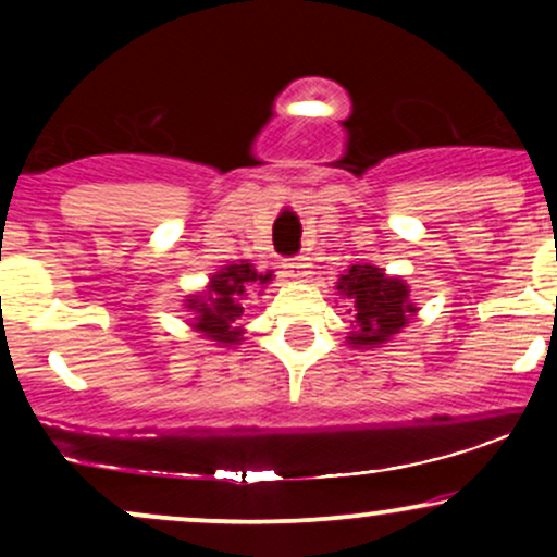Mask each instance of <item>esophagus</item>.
<instances>
[{"instance_id": "1", "label": "esophagus", "mask_w": 557, "mask_h": 557, "mask_svg": "<svg viewBox=\"0 0 557 557\" xmlns=\"http://www.w3.org/2000/svg\"><path fill=\"white\" fill-rule=\"evenodd\" d=\"M285 274L290 280H306L311 274V259L309 257H296V259H287L285 261Z\"/></svg>"}]
</instances>
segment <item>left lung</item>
<instances>
[{"label":"left lung","instance_id":"8db88e82","mask_svg":"<svg viewBox=\"0 0 557 557\" xmlns=\"http://www.w3.org/2000/svg\"><path fill=\"white\" fill-rule=\"evenodd\" d=\"M337 293L350 298L348 314H354V332L348 335L350 348H380L417 314V306L408 298L411 293L408 285L400 277H387L385 270L372 264H354L341 274Z\"/></svg>","mask_w":557,"mask_h":557}]
</instances>
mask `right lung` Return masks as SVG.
Returning a JSON list of instances; mask_svg holds the SVG:
<instances>
[{"label":"right lung","instance_id":"1","mask_svg":"<svg viewBox=\"0 0 557 557\" xmlns=\"http://www.w3.org/2000/svg\"><path fill=\"white\" fill-rule=\"evenodd\" d=\"M272 280V272L261 274L248 261L222 267L209 277L207 290L198 296L185 298V309L194 311V327L207 341L222 345H238L243 341V330L238 319L243 317V300L251 287H264Z\"/></svg>","mask_w":557,"mask_h":557}]
</instances>
